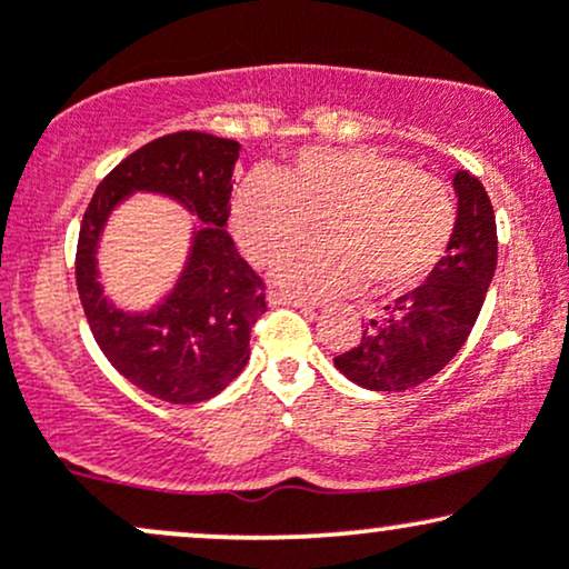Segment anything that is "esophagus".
I'll list each match as a JSON object with an SVG mask.
<instances>
[{
	"instance_id": "34e87169",
	"label": "esophagus",
	"mask_w": 569,
	"mask_h": 569,
	"mask_svg": "<svg viewBox=\"0 0 569 569\" xmlns=\"http://www.w3.org/2000/svg\"><path fill=\"white\" fill-rule=\"evenodd\" d=\"M270 307H297V310H305V312H312L316 310V305L307 302V299H297V297H289V293H270Z\"/></svg>"
}]
</instances>
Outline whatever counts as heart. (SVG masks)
Returning a JSON list of instances; mask_svg holds the SVG:
<instances>
[{
	"label": "heart",
	"mask_w": 569,
	"mask_h": 569,
	"mask_svg": "<svg viewBox=\"0 0 569 569\" xmlns=\"http://www.w3.org/2000/svg\"><path fill=\"white\" fill-rule=\"evenodd\" d=\"M240 251L272 267L315 237L329 247L278 267L276 283L299 297L358 289H417L439 267L455 232V202L439 181L377 149H305L278 176L253 173L232 198Z\"/></svg>",
	"instance_id": "b5f03b06"
}]
</instances>
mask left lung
<instances>
[{
  "instance_id": "1",
  "label": "left lung",
  "mask_w": 569,
  "mask_h": 569,
  "mask_svg": "<svg viewBox=\"0 0 569 569\" xmlns=\"http://www.w3.org/2000/svg\"><path fill=\"white\" fill-rule=\"evenodd\" d=\"M455 232L447 253L415 291L369 321L361 342L335 358L339 375L377 393L417 388L447 367L471 335L498 267V227L487 189L468 171L452 179Z\"/></svg>"
}]
</instances>
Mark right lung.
Listing matches in <instances>:
<instances>
[{
    "label": "right lung",
    "instance_id": "obj_1",
    "mask_svg": "<svg viewBox=\"0 0 569 569\" xmlns=\"http://www.w3.org/2000/svg\"><path fill=\"white\" fill-rule=\"evenodd\" d=\"M240 143L198 130L143 143L96 189L77 243V291L98 348L130 385L168 403L219 396L246 369L264 316V283L234 248L227 219ZM179 201L199 221L180 276L152 308L128 311L100 283L97 248L133 193Z\"/></svg>",
    "mask_w": 569,
    "mask_h": 569
}]
</instances>
